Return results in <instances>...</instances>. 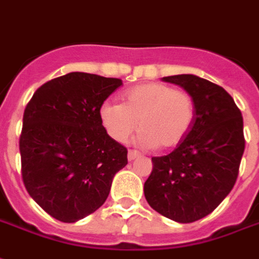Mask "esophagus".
<instances>
[{
    "label": "esophagus",
    "mask_w": 259,
    "mask_h": 259,
    "mask_svg": "<svg viewBox=\"0 0 259 259\" xmlns=\"http://www.w3.org/2000/svg\"><path fill=\"white\" fill-rule=\"evenodd\" d=\"M139 157V153L137 152V150H130L128 152V160L130 161H132V160H135V158Z\"/></svg>",
    "instance_id": "esophagus-1"
}]
</instances>
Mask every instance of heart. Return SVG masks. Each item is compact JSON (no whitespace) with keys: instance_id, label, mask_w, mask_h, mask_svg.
I'll list each match as a JSON object with an SVG mask.
<instances>
[{"instance_id":"b5f03b06","label":"heart","mask_w":259,"mask_h":259,"mask_svg":"<svg viewBox=\"0 0 259 259\" xmlns=\"http://www.w3.org/2000/svg\"><path fill=\"white\" fill-rule=\"evenodd\" d=\"M101 118L117 142H125L139 122L142 131L135 139L138 146L172 149L184 141L193 124V98L163 82H149L125 91L122 105L105 102Z\"/></svg>"}]
</instances>
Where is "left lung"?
<instances>
[{"label": "left lung", "instance_id": "1", "mask_svg": "<svg viewBox=\"0 0 259 259\" xmlns=\"http://www.w3.org/2000/svg\"><path fill=\"white\" fill-rule=\"evenodd\" d=\"M193 98L190 131L172 152L152 157L143 192L149 205L169 220L189 224L211 214L230 193L244 153L243 117L222 87L193 74L164 77Z\"/></svg>", "mask_w": 259, "mask_h": 259}]
</instances>
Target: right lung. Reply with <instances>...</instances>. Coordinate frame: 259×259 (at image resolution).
I'll list each match as a JSON object with an SVG mask.
<instances>
[{"mask_svg": "<svg viewBox=\"0 0 259 259\" xmlns=\"http://www.w3.org/2000/svg\"><path fill=\"white\" fill-rule=\"evenodd\" d=\"M120 85V78L74 71L39 87L24 109L23 184L55 220L70 224L95 212L127 165V148L107 135L101 118L103 102Z\"/></svg>", "mask_w": 259, "mask_h": 259, "instance_id": "obj_1", "label": "right lung"}]
</instances>
